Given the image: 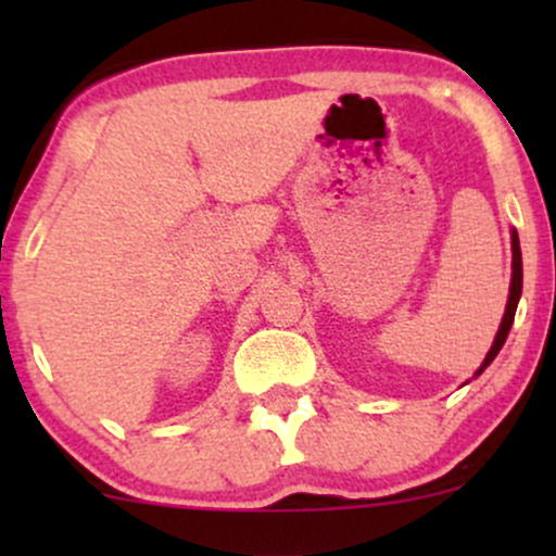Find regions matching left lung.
I'll return each instance as SVG.
<instances>
[{
  "mask_svg": "<svg viewBox=\"0 0 556 556\" xmlns=\"http://www.w3.org/2000/svg\"><path fill=\"white\" fill-rule=\"evenodd\" d=\"M509 238H513V279H509V298H507V308H504V316H502V324H500V331H496L494 342H491V350L486 353V358H483L481 366H478V371L473 376H481L486 368L491 366V361L500 355L504 340H507L509 329H513V321H515V311H518V303H520V292H522V256H520V240H518V232L515 229H509Z\"/></svg>",
  "mask_w": 556,
  "mask_h": 556,
  "instance_id": "1",
  "label": "left lung"
}]
</instances>
